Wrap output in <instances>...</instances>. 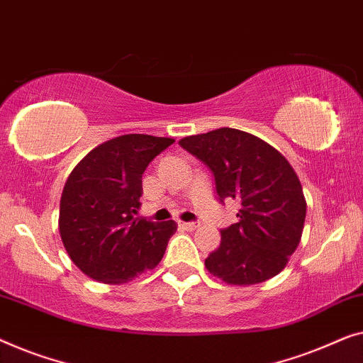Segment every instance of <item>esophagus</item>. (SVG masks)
Listing matches in <instances>:
<instances>
[{"instance_id":"34e87169","label":"esophagus","mask_w":363,"mask_h":363,"mask_svg":"<svg viewBox=\"0 0 363 363\" xmlns=\"http://www.w3.org/2000/svg\"><path fill=\"white\" fill-rule=\"evenodd\" d=\"M177 225H179L181 228H186V230H196V228L201 225V222L197 220H192V222H177Z\"/></svg>"}]
</instances>
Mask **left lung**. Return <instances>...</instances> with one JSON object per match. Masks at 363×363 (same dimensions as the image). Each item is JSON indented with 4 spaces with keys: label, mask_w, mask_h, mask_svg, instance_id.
<instances>
[{
    "label": "left lung",
    "mask_w": 363,
    "mask_h": 363,
    "mask_svg": "<svg viewBox=\"0 0 363 363\" xmlns=\"http://www.w3.org/2000/svg\"><path fill=\"white\" fill-rule=\"evenodd\" d=\"M179 145L212 171L218 201L240 202L238 222L222 228L220 247L206 258L208 272L240 286L277 277L298 248L306 218L303 187L286 157L235 128L182 138Z\"/></svg>",
    "instance_id": "obj_1"
}]
</instances>
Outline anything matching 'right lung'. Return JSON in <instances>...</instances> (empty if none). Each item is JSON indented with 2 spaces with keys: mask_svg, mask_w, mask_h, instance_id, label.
<instances>
[{
  "mask_svg": "<svg viewBox=\"0 0 363 363\" xmlns=\"http://www.w3.org/2000/svg\"><path fill=\"white\" fill-rule=\"evenodd\" d=\"M172 138L123 135L91 150L70 172L60 197L59 232L86 277L118 284L161 262L176 222L135 217L147 164Z\"/></svg>",
  "mask_w": 363,
  "mask_h": 363,
  "instance_id": "add662e5",
  "label": "right lung"
}]
</instances>
